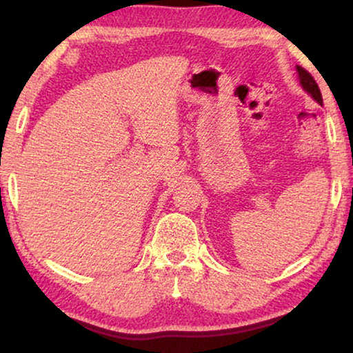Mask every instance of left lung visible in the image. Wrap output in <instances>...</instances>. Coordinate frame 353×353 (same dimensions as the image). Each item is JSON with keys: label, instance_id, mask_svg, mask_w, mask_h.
I'll return each instance as SVG.
<instances>
[{"label": "left lung", "instance_id": "1", "mask_svg": "<svg viewBox=\"0 0 353 353\" xmlns=\"http://www.w3.org/2000/svg\"><path fill=\"white\" fill-rule=\"evenodd\" d=\"M297 74H299V80H301V85H302V88L307 91L308 94L312 96L313 99L316 101L318 104H321L323 105V98H321V91H320V88H318V85H316V81H315V79H313V77L308 74V72L303 69V67H301V65H297Z\"/></svg>", "mask_w": 353, "mask_h": 353}]
</instances>
